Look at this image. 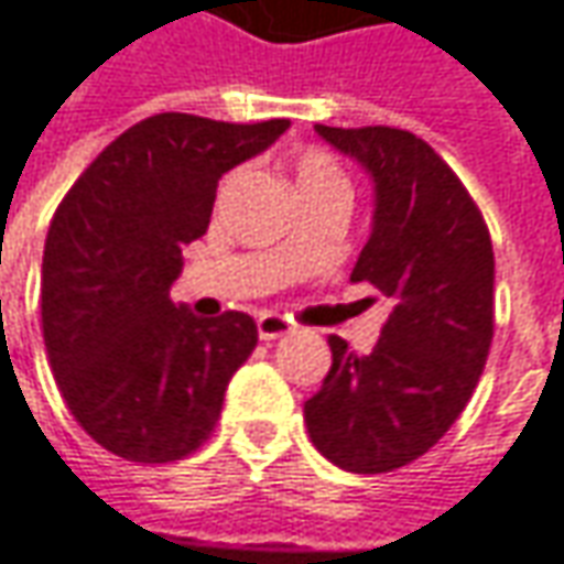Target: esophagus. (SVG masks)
<instances>
[{
	"label": "esophagus",
	"mask_w": 564,
	"mask_h": 564,
	"mask_svg": "<svg viewBox=\"0 0 564 564\" xmlns=\"http://www.w3.org/2000/svg\"><path fill=\"white\" fill-rule=\"evenodd\" d=\"M257 333H260V339H263V343H269V339H282V336L295 333V326L289 324L285 317H275V314H263V317L257 321Z\"/></svg>",
	"instance_id": "1"
}]
</instances>
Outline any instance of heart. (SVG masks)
I'll use <instances>...</instances> for the list:
<instances>
[{
  "instance_id": "1",
  "label": "heart",
  "mask_w": 564,
  "mask_h": 564,
  "mask_svg": "<svg viewBox=\"0 0 564 564\" xmlns=\"http://www.w3.org/2000/svg\"><path fill=\"white\" fill-rule=\"evenodd\" d=\"M292 167H295L297 189H301L304 199H307V196H317V193H329V189L349 196V177H346L343 164L329 155L326 149H321V145H304V149H297ZM295 243L297 238H289L285 250H295Z\"/></svg>"
}]
</instances>
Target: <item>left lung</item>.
<instances>
[{
	"mask_svg": "<svg viewBox=\"0 0 564 564\" xmlns=\"http://www.w3.org/2000/svg\"><path fill=\"white\" fill-rule=\"evenodd\" d=\"M317 132L375 177V228L352 269L393 301L368 355L329 336L333 365L304 403L314 447L349 473H393L457 422L495 333V253L486 218L435 149L397 127Z\"/></svg>",
	"mask_w": 564,
	"mask_h": 564,
	"instance_id": "obj_1",
	"label": "left lung"
}]
</instances>
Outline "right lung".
Here are the masks:
<instances>
[{"label": "right lung", "mask_w": 564, "mask_h": 564, "mask_svg": "<svg viewBox=\"0 0 564 564\" xmlns=\"http://www.w3.org/2000/svg\"><path fill=\"white\" fill-rule=\"evenodd\" d=\"M285 129L155 113L63 196L43 247V346L75 422L110 454L174 464L212 435L257 324L240 311L199 321L174 307L171 285L184 243L209 228L221 174Z\"/></svg>", "instance_id": "right-lung-1"}]
</instances>
